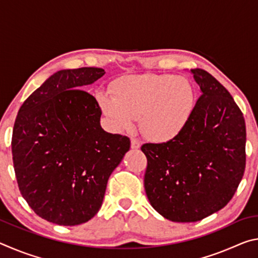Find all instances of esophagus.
<instances>
[{"label":"esophagus","mask_w":258,"mask_h":258,"mask_svg":"<svg viewBox=\"0 0 258 258\" xmlns=\"http://www.w3.org/2000/svg\"><path fill=\"white\" fill-rule=\"evenodd\" d=\"M140 147H141V141L138 139H132V141H131V148L132 149H139Z\"/></svg>","instance_id":"esophagus-1"}]
</instances>
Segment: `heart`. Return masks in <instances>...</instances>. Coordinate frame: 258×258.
<instances>
[{"label":"heart","instance_id":"1","mask_svg":"<svg viewBox=\"0 0 258 258\" xmlns=\"http://www.w3.org/2000/svg\"><path fill=\"white\" fill-rule=\"evenodd\" d=\"M112 93L97 94L111 127L131 130L140 118L143 135L156 142L176 138L195 107L194 86L186 78L172 74L123 76L113 82Z\"/></svg>","mask_w":258,"mask_h":258}]
</instances>
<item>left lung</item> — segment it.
Masks as SVG:
<instances>
[{
	"mask_svg": "<svg viewBox=\"0 0 258 258\" xmlns=\"http://www.w3.org/2000/svg\"><path fill=\"white\" fill-rule=\"evenodd\" d=\"M202 91L185 127L164 143H145V189L151 206L173 222H197L226 206L246 167V124L229 91L191 69Z\"/></svg>",
	"mask_w": 258,
	"mask_h": 258,
	"instance_id": "8db88e82",
	"label": "left lung"
}]
</instances>
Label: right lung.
Here are the masks:
<instances>
[{
    "instance_id": "1",
    "label": "right lung",
    "mask_w": 258,
    "mask_h": 258,
    "mask_svg": "<svg viewBox=\"0 0 258 258\" xmlns=\"http://www.w3.org/2000/svg\"><path fill=\"white\" fill-rule=\"evenodd\" d=\"M106 72L64 69L25 100L11 148L20 194L35 214L58 225H78L99 212L108 178L130 150L127 137L100 125L101 108L82 90Z\"/></svg>"
}]
</instances>
